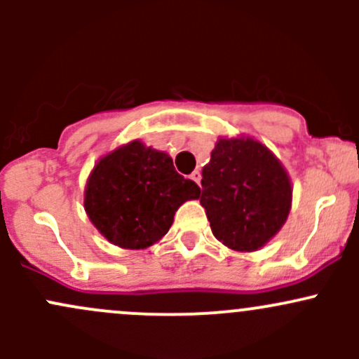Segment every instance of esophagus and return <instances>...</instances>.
<instances>
[{
  "instance_id": "1",
  "label": "esophagus",
  "mask_w": 359,
  "mask_h": 359,
  "mask_svg": "<svg viewBox=\"0 0 359 359\" xmlns=\"http://www.w3.org/2000/svg\"><path fill=\"white\" fill-rule=\"evenodd\" d=\"M191 179H193L194 182H196L198 186H200V182H201V172H200V170H194V172L191 173Z\"/></svg>"
}]
</instances>
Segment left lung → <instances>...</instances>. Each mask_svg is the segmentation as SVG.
I'll list each match as a JSON object with an SVG mask.
<instances>
[{
	"label": "left lung",
	"instance_id": "1",
	"mask_svg": "<svg viewBox=\"0 0 359 359\" xmlns=\"http://www.w3.org/2000/svg\"><path fill=\"white\" fill-rule=\"evenodd\" d=\"M201 175L200 203L213 236L227 248L257 252L287 222L292 180L259 140L220 137Z\"/></svg>",
	"mask_w": 359,
	"mask_h": 359
}]
</instances>
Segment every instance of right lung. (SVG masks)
Segmentation results:
<instances>
[{
    "mask_svg": "<svg viewBox=\"0 0 359 359\" xmlns=\"http://www.w3.org/2000/svg\"><path fill=\"white\" fill-rule=\"evenodd\" d=\"M198 198V184L177 173L168 154L132 140L95 163L85 186V212L112 245L144 250L168 233L180 205Z\"/></svg>",
    "mask_w": 359,
    "mask_h": 359,
    "instance_id": "right-lung-1",
    "label": "right lung"
}]
</instances>
